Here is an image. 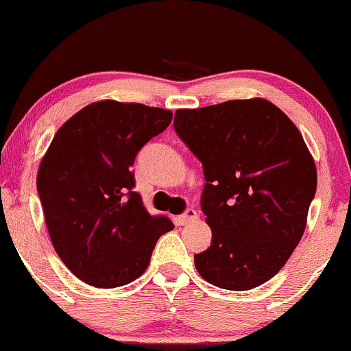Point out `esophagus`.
I'll return each instance as SVG.
<instances>
[{
	"instance_id": "obj_1",
	"label": "esophagus",
	"mask_w": 351,
	"mask_h": 351,
	"mask_svg": "<svg viewBox=\"0 0 351 351\" xmlns=\"http://www.w3.org/2000/svg\"><path fill=\"white\" fill-rule=\"evenodd\" d=\"M196 218H197L196 209L189 208V209H186V213H184V215L177 216V218H176V223H177V225H187V223L194 221V219H196Z\"/></svg>"
}]
</instances>
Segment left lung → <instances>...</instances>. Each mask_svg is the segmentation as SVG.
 Here are the masks:
<instances>
[{
	"instance_id": "8db88e82",
	"label": "left lung",
	"mask_w": 351,
	"mask_h": 351,
	"mask_svg": "<svg viewBox=\"0 0 351 351\" xmlns=\"http://www.w3.org/2000/svg\"><path fill=\"white\" fill-rule=\"evenodd\" d=\"M174 130L202 164L201 209L213 231L194 255L204 280L248 291L272 279L304 233L317 174L304 138L262 97L177 110Z\"/></svg>"
}]
</instances>
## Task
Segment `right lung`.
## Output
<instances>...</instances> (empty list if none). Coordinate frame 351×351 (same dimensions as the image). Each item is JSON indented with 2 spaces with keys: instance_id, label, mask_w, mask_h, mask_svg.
Listing matches in <instances>:
<instances>
[{
  "instance_id": "obj_1",
  "label": "right lung",
  "mask_w": 351,
  "mask_h": 351,
  "mask_svg": "<svg viewBox=\"0 0 351 351\" xmlns=\"http://www.w3.org/2000/svg\"><path fill=\"white\" fill-rule=\"evenodd\" d=\"M172 111L113 99L88 104L57 130L37 176L57 255L82 282L113 289L138 279L155 243L174 228L133 191L132 165Z\"/></svg>"
}]
</instances>
